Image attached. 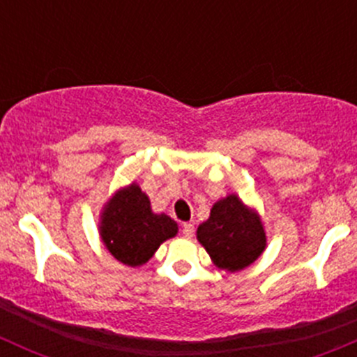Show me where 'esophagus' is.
I'll return each instance as SVG.
<instances>
[{
  "mask_svg": "<svg viewBox=\"0 0 357 357\" xmlns=\"http://www.w3.org/2000/svg\"><path fill=\"white\" fill-rule=\"evenodd\" d=\"M181 231L186 238H192V236L195 235V228H193V225H190V222H185V225H183Z\"/></svg>",
  "mask_w": 357,
  "mask_h": 357,
  "instance_id": "1",
  "label": "esophagus"
}]
</instances>
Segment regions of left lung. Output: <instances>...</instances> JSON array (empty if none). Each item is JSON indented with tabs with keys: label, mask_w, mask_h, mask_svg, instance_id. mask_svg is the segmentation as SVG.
Returning a JSON list of instances; mask_svg holds the SVG:
<instances>
[{
	"label": "left lung",
	"mask_w": 357,
	"mask_h": 357,
	"mask_svg": "<svg viewBox=\"0 0 357 357\" xmlns=\"http://www.w3.org/2000/svg\"><path fill=\"white\" fill-rule=\"evenodd\" d=\"M197 238L218 268L240 271L266 248V233L257 212L236 195L215 202L211 215L197 229Z\"/></svg>",
	"instance_id": "left-lung-1"
}]
</instances>
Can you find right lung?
<instances>
[{
	"mask_svg": "<svg viewBox=\"0 0 357 357\" xmlns=\"http://www.w3.org/2000/svg\"><path fill=\"white\" fill-rule=\"evenodd\" d=\"M176 233L178 225L169 215L153 214L149 197L135 183L112 197L100 222V235L110 254L131 268L145 264Z\"/></svg>",
	"mask_w": 357,
	"mask_h": 357,
	"instance_id": "obj_1",
	"label": "right lung"
}]
</instances>
